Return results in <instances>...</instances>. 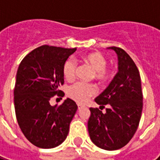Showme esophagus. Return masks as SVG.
I'll list each match as a JSON object with an SVG mask.
<instances>
[{"label": "esophagus", "mask_w": 160, "mask_h": 160, "mask_svg": "<svg viewBox=\"0 0 160 160\" xmlns=\"http://www.w3.org/2000/svg\"><path fill=\"white\" fill-rule=\"evenodd\" d=\"M84 105H78V109H82V108H84Z\"/></svg>", "instance_id": "34e87169"}]
</instances>
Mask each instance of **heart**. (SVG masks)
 <instances>
[{
	"mask_svg": "<svg viewBox=\"0 0 160 160\" xmlns=\"http://www.w3.org/2000/svg\"><path fill=\"white\" fill-rule=\"evenodd\" d=\"M81 60L93 70V77L100 83H104L112 76V71L106 67L107 60L100 52H90L81 56ZM76 73V64L72 60H67L63 65V74L67 80H72ZM96 90L92 85L78 82L70 86L68 95L79 104H84L95 95Z\"/></svg>",
	"mask_w": 160,
	"mask_h": 160,
	"instance_id": "1",
	"label": "heart"
}]
</instances>
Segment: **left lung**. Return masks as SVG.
<instances>
[{"mask_svg": "<svg viewBox=\"0 0 160 160\" xmlns=\"http://www.w3.org/2000/svg\"><path fill=\"white\" fill-rule=\"evenodd\" d=\"M117 54L119 71L109 86L95 99L100 109L90 108L88 131L90 139L100 149L116 150L126 145L135 134L143 109L139 71L125 51L109 47Z\"/></svg>", "mask_w": 160, "mask_h": 160, "instance_id": "1", "label": "left lung"}]
</instances>
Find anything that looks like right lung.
<instances>
[{
  "label": "right lung",
  "mask_w": 160,
  "mask_h": 160,
  "mask_svg": "<svg viewBox=\"0 0 160 160\" xmlns=\"http://www.w3.org/2000/svg\"><path fill=\"white\" fill-rule=\"evenodd\" d=\"M76 48L42 46L30 52L19 65L14 89L16 119L31 144L51 149L65 141L70 124L78 109L67 98L60 106L51 105L54 95L64 84L63 65Z\"/></svg>",
  "instance_id": "1"
}]
</instances>
